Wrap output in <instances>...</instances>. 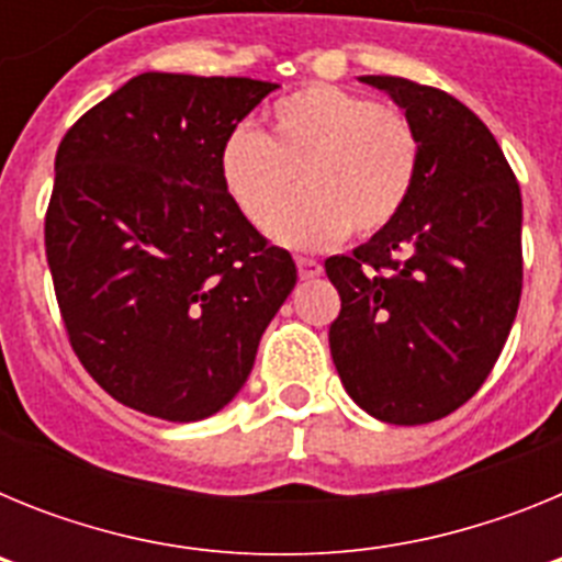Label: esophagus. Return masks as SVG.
<instances>
[{
    "label": "esophagus",
    "mask_w": 562,
    "mask_h": 562,
    "mask_svg": "<svg viewBox=\"0 0 562 562\" xmlns=\"http://www.w3.org/2000/svg\"><path fill=\"white\" fill-rule=\"evenodd\" d=\"M295 265H297V276L304 278V281H312V278H317L321 272H324V265L321 261H315V258H295Z\"/></svg>",
    "instance_id": "34e87169"
}]
</instances>
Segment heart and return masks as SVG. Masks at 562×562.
<instances>
[{"label": "heart", "instance_id": "1", "mask_svg": "<svg viewBox=\"0 0 562 562\" xmlns=\"http://www.w3.org/2000/svg\"><path fill=\"white\" fill-rule=\"evenodd\" d=\"M272 137L233 126L220 148L225 191L252 225H265L294 187L307 188L270 221L276 241L297 250L396 220L419 162L416 134L402 114L346 89L312 83L270 109Z\"/></svg>", "mask_w": 562, "mask_h": 562}]
</instances>
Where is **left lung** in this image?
Masks as SVG:
<instances>
[{
    "label": "left lung",
    "instance_id": "obj_1",
    "mask_svg": "<svg viewBox=\"0 0 562 562\" xmlns=\"http://www.w3.org/2000/svg\"><path fill=\"white\" fill-rule=\"evenodd\" d=\"M405 112L419 162L396 220L326 258L329 349L351 400L389 425L453 414L493 371L524 281L520 188L493 132L453 95L360 76Z\"/></svg>",
    "mask_w": 562,
    "mask_h": 562
}]
</instances>
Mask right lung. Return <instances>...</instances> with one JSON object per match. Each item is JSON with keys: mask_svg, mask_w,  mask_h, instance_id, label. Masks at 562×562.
Returning a JSON list of instances; mask_svg holds the SVG:
<instances>
[{"mask_svg": "<svg viewBox=\"0 0 562 562\" xmlns=\"http://www.w3.org/2000/svg\"><path fill=\"white\" fill-rule=\"evenodd\" d=\"M278 83L143 72L64 134L44 247L83 369L128 408L200 422L241 391L297 281L220 173Z\"/></svg>", "mask_w": 562, "mask_h": 562, "instance_id": "1", "label": "right lung"}]
</instances>
